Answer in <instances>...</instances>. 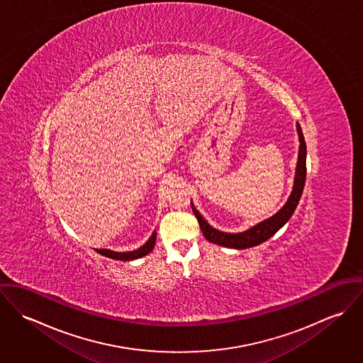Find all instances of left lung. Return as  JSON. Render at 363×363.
Instances as JSON below:
<instances>
[{
  "instance_id": "1",
  "label": "left lung",
  "mask_w": 363,
  "mask_h": 363,
  "mask_svg": "<svg viewBox=\"0 0 363 363\" xmlns=\"http://www.w3.org/2000/svg\"><path fill=\"white\" fill-rule=\"evenodd\" d=\"M296 130H298L301 145H299V155H298L294 189H292V193H291L286 204L271 218L259 222L256 226H253L249 230H245L242 233H226V232H220V230L212 228L201 216V213L191 204L193 212H194V215L200 223V228L203 230V235L206 236L208 242L223 246V247L239 249V250L255 247L257 245H261L262 242L268 240L271 236H274L289 220V218L292 216V213L298 207V203L302 197L305 182H306V143H305L303 133H302L299 123H296Z\"/></svg>"
}]
</instances>
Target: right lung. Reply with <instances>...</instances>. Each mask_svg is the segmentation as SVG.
<instances>
[{
  "label": "right lung",
  "instance_id": "obj_1",
  "mask_svg": "<svg viewBox=\"0 0 363 363\" xmlns=\"http://www.w3.org/2000/svg\"><path fill=\"white\" fill-rule=\"evenodd\" d=\"M156 242V232L152 233V236L148 239V242L141 246L140 249L134 250V252H125V253H118V252H113V250H108V249H96V252L99 255H102L104 257H108V259H120V261H130V259H140V257H144L147 255H150L154 247H155Z\"/></svg>",
  "mask_w": 363,
  "mask_h": 363
}]
</instances>
